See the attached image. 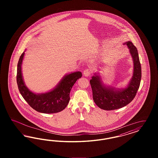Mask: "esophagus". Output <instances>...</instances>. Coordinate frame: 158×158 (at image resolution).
I'll list each match as a JSON object with an SVG mask.
<instances>
[{
	"label": "esophagus",
	"instance_id": "esophagus-1",
	"mask_svg": "<svg viewBox=\"0 0 158 158\" xmlns=\"http://www.w3.org/2000/svg\"><path fill=\"white\" fill-rule=\"evenodd\" d=\"M91 73V70L89 69H86L83 71V75L85 76H89Z\"/></svg>",
	"mask_w": 158,
	"mask_h": 158
}]
</instances>
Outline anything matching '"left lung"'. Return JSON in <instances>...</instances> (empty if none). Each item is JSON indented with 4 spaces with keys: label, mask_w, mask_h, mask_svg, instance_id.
<instances>
[{
    "label": "left lung",
    "mask_w": 158,
    "mask_h": 158,
    "mask_svg": "<svg viewBox=\"0 0 158 158\" xmlns=\"http://www.w3.org/2000/svg\"><path fill=\"white\" fill-rule=\"evenodd\" d=\"M124 44L127 45L134 66L133 76L127 87L116 89L106 86L97 73L90 79L93 99L98 107L104 110H117L128 105L135 97L140 86L142 69L137 50L130 41L126 42Z\"/></svg>",
    "instance_id": "obj_1"
}]
</instances>
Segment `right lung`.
<instances>
[{
	"label": "right lung",
	"instance_id": "right-lung-1",
	"mask_svg": "<svg viewBox=\"0 0 158 158\" xmlns=\"http://www.w3.org/2000/svg\"><path fill=\"white\" fill-rule=\"evenodd\" d=\"M25 54L23 52L17 66L16 81L23 98L34 110L39 113L53 114L63 110L70 100V92L76 81L82 77L81 72H75L64 76L56 86L50 91L35 94L25 85L22 74V63Z\"/></svg>",
	"mask_w": 158,
	"mask_h": 158
}]
</instances>
